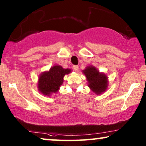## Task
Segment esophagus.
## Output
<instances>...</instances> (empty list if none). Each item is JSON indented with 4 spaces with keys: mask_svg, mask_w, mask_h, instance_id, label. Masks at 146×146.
Returning <instances> with one entry per match:
<instances>
[{
    "mask_svg": "<svg viewBox=\"0 0 146 146\" xmlns=\"http://www.w3.org/2000/svg\"><path fill=\"white\" fill-rule=\"evenodd\" d=\"M73 69H74V71L77 72L78 70V69H79L78 66H77V65H74V66H73Z\"/></svg>",
    "mask_w": 146,
    "mask_h": 146,
    "instance_id": "1",
    "label": "esophagus"
}]
</instances>
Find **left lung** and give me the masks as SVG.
<instances>
[{
    "label": "left lung",
    "instance_id": "obj_1",
    "mask_svg": "<svg viewBox=\"0 0 146 146\" xmlns=\"http://www.w3.org/2000/svg\"><path fill=\"white\" fill-rule=\"evenodd\" d=\"M86 77L88 87L96 94L104 92L108 88V77L104 73H100L93 66L86 68L82 71Z\"/></svg>",
    "mask_w": 146,
    "mask_h": 146
}]
</instances>
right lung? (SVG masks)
Instances as JSON below:
<instances>
[{
    "instance_id": "obj_1",
    "label": "right lung",
    "mask_w": 146,
    "mask_h": 146,
    "mask_svg": "<svg viewBox=\"0 0 146 146\" xmlns=\"http://www.w3.org/2000/svg\"><path fill=\"white\" fill-rule=\"evenodd\" d=\"M71 72L70 69H64L61 66L55 65L49 71L44 72L40 75L38 88L43 95L48 96L57 92L64 82V76Z\"/></svg>"
}]
</instances>
